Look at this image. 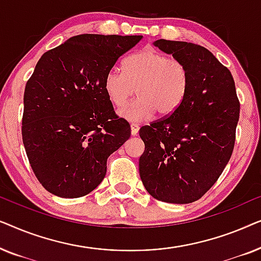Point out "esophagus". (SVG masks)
Here are the masks:
<instances>
[{"instance_id": "1", "label": "esophagus", "mask_w": 261, "mask_h": 261, "mask_svg": "<svg viewBox=\"0 0 261 261\" xmlns=\"http://www.w3.org/2000/svg\"><path fill=\"white\" fill-rule=\"evenodd\" d=\"M139 133V126L137 123H132L130 124V134L135 137V135H138Z\"/></svg>"}]
</instances>
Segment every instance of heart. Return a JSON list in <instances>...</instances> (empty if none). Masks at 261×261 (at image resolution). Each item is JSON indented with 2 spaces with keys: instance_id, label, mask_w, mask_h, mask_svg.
<instances>
[{
  "instance_id": "obj_1",
  "label": "heart",
  "mask_w": 261,
  "mask_h": 261,
  "mask_svg": "<svg viewBox=\"0 0 261 261\" xmlns=\"http://www.w3.org/2000/svg\"><path fill=\"white\" fill-rule=\"evenodd\" d=\"M190 74L187 65L153 47H146L123 64V70L113 67L105 77V91L114 106L121 107L137 88L138 97L119 110L129 122L149 120L158 112L172 114L187 96Z\"/></svg>"
}]
</instances>
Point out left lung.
Returning <instances> with one entry per match:
<instances>
[{
  "label": "left lung",
  "mask_w": 261,
  "mask_h": 261,
  "mask_svg": "<svg viewBox=\"0 0 261 261\" xmlns=\"http://www.w3.org/2000/svg\"><path fill=\"white\" fill-rule=\"evenodd\" d=\"M153 45L187 65L190 83L171 115L139 130L145 144L139 172L152 197L187 204L201 198L229 162L240 103L230 71L209 49L165 39Z\"/></svg>",
  "instance_id": "obj_1"
}]
</instances>
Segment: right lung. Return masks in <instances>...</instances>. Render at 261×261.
<instances>
[{
    "label": "right lung",
    "instance_id": "obj_1",
    "mask_svg": "<svg viewBox=\"0 0 261 261\" xmlns=\"http://www.w3.org/2000/svg\"><path fill=\"white\" fill-rule=\"evenodd\" d=\"M141 35L81 34L39 59L23 95L22 140L42 187L63 198L101 184L107 159L130 137L105 91V77Z\"/></svg>",
    "mask_w": 261,
    "mask_h": 261
}]
</instances>
